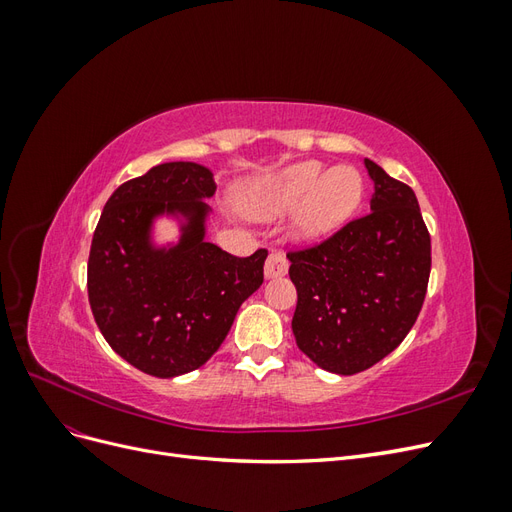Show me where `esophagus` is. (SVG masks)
Returning <instances> with one entry per match:
<instances>
[{
  "instance_id": "1",
  "label": "esophagus",
  "mask_w": 512,
  "mask_h": 512,
  "mask_svg": "<svg viewBox=\"0 0 512 512\" xmlns=\"http://www.w3.org/2000/svg\"><path fill=\"white\" fill-rule=\"evenodd\" d=\"M286 273H288V258L282 252L269 254V258L265 262V275L269 277V280H273V277H282Z\"/></svg>"
}]
</instances>
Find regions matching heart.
I'll list each match as a JSON object with an SVG mask.
<instances>
[{
	"label": "heart",
	"instance_id": "obj_1",
	"mask_svg": "<svg viewBox=\"0 0 512 512\" xmlns=\"http://www.w3.org/2000/svg\"><path fill=\"white\" fill-rule=\"evenodd\" d=\"M361 194L363 181L352 166L327 170L320 162H303L260 185L245 198V207L258 218H271L301 204L294 215V235L309 241L344 224L359 205Z\"/></svg>",
	"mask_w": 512,
	"mask_h": 512
}]
</instances>
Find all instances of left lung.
Listing matches in <instances>:
<instances>
[{
	"label": "left lung",
	"instance_id": "obj_1",
	"mask_svg": "<svg viewBox=\"0 0 512 512\" xmlns=\"http://www.w3.org/2000/svg\"><path fill=\"white\" fill-rule=\"evenodd\" d=\"M369 213L329 239L288 252L297 286L292 333L318 367L339 376L369 369L391 354L421 312L431 239L410 185L371 160Z\"/></svg>",
	"mask_w": 512,
	"mask_h": 512
}]
</instances>
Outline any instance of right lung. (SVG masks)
<instances>
[{
	"instance_id": "right-lung-1",
	"label": "right lung",
	"mask_w": 512,
	"mask_h": 512,
	"mask_svg": "<svg viewBox=\"0 0 512 512\" xmlns=\"http://www.w3.org/2000/svg\"><path fill=\"white\" fill-rule=\"evenodd\" d=\"M215 194L209 168L166 162L121 183L106 200L87 262L89 305L121 359L156 378L205 365L222 346L241 303L265 275L267 250L239 258L205 241ZM181 214L177 246L156 248L158 214Z\"/></svg>"
}]
</instances>
